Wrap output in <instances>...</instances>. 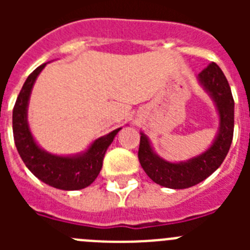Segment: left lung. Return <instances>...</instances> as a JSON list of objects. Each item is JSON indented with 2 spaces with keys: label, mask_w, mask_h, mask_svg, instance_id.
Wrapping results in <instances>:
<instances>
[{
  "label": "left lung",
  "mask_w": 250,
  "mask_h": 250,
  "mask_svg": "<svg viewBox=\"0 0 250 250\" xmlns=\"http://www.w3.org/2000/svg\"><path fill=\"white\" fill-rule=\"evenodd\" d=\"M199 83L215 103L220 118L219 134L202 155L185 163H169L152 151L146 136L141 132L139 161L152 182L170 189H185L199 184L222 165L233 141L234 99L227 77L215 62H211L198 75Z\"/></svg>",
  "instance_id": "obj_1"
}]
</instances>
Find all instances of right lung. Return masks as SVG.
Segmentation results:
<instances>
[{"mask_svg": "<svg viewBox=\"0 0 250 250\" xmlns=\"http://www.w3.org/2000/svg\"><path fill=\"white\" fill-rule=\"evenodd\" d=\"M46 63L39 66L22 86L12 112L13 139L17 151L31 173L41 182L62 190H79L89 187L98 178L103 167L105 152L120 131L116 129L110 134L96 139L85 154L76 156H57L48 154L35 143L27 124V105L31 90L36 77Z\"/></svg>", "mask_w": 250, "mask_h": 250, "instance_id": "1", "label": "right lung"}]
</instances>
